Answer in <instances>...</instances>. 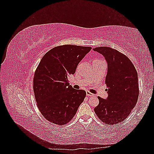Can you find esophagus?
<instances>
[{
	"mask_svg": "<svg viewBox=\"0 0 154 154\" xmlns=\"http://www.w3.org/2000/svg\"><path fill=\"white\" fill-rule=\"evenodd\" d=\"M86 95H87V96H94V94H93L92 93L90 92L89 91H87V92H86Z\"/></svg>",
	"mask_w": 154,
	"mask_h": 154,
	"instance_id": "34e87169",
	"label": "esophagus"
}]
</instances>
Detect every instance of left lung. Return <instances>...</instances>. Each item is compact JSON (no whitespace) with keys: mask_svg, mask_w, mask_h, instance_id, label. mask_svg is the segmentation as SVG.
<instances>
[{"mask_svg":"<svg viewBox=\"0 0 154 154\" xmlns=\"http://www.w3.org/2000/svg\"><path fill=\"white\" fill-rule=\"evenodd\" d=\"M93 50L103 55L108 66L105 78L108 97H97L99 104L94 110L106 125H116L128 117L137 103L139 93L137 72L130 60L118 51L109 47Z\"/></svg>","mask_w":154,"mask_h":154,"instance_id":"1","label":"left lung"}]
</instances>
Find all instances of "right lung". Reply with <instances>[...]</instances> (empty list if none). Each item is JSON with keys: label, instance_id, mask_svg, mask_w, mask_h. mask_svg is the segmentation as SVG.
<instances>
[{"label": "right lung", "instance_id": "obj_1", "mask_svg": "<svg viewBox=\"0 0 154 154\" xmlns=\"http://www.w3.org/2000/svg\"><path fill=\"white\" fill-rule=\"evenodd\" d=\"M91 47L63 45L46 53L37 67L33 90L37 106L49 122L66 125L76 114L86 92L69 85L68 77L74 74L78 63Z\"/></svg>", "mask_w": 154, "mask_h": 154}]
</instances>
